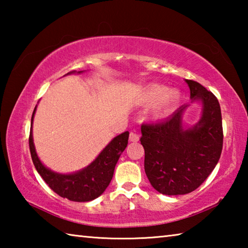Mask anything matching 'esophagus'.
Instances as JSON below:
<instances>
[{
	"label": "esophagus",
	"instance_id": "obj_1",
	"mask_svg": "<svg viewBox=\"0 0 248 248\" xmlns=\"http://www.w3.org/2000/svg\"><path fill=\"white\" fill-rule=\"evenodd\" d=\"M129 141L130 142H138V141H139V136H138L136 132H130Z\"/></svg>",
	"mask_w": 248,
	"mask_h": 248
}]
</instances>
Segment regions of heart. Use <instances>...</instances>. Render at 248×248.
<instances>
[{
    "label": "heart",
    "mask_w": 248,
    "mask_h": 248,
    "mask_svg": "<svg viewBox=\"0 0 248 248\" xmlns=\"http://www.w3.org/2000/svg\"><path fill=\"white\" fill-rule=\"evenodd\" d=\"M180 100V93L178 91H170L166 86L153 85L149 87L142 96V102L145 105H155L152 110V116L155 118H161L170 115L177 107Z\"/></svg>",
    "instance_id": "1"
}]
</instances>
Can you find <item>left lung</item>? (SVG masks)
<instances>
[{
    "instance_id": "left-lung-1",
    "label": "left lung",
    "mask_w": 248,
    "mask_h": 248,
    "mask_svg": "<svg viewBox=\"0 0 248 248\" xmlns=\"http://www.w3.org/2000/svg\"><path fill=\"white\" fill-rule=\"evenodd\" d=\"M191 102L202 104V115L194 127L184 128L183 112L177 109L166 120L141 125L144 170L155 190L163 195H185L197 189L221 156L223 129L217 98L198 82L186 79Z\"/></svg>"
}]
</instances>
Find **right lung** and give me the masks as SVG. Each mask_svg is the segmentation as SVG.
<instances>
[{
    "label": "right lung",
    "instance_id": "right-lung-1",
    "mask_svg": "<svg viewBox=\"0 0 248 248\" xmlns=\"http://www.w3.org/2000/svg\"><path fill=\"white\" fill-rule=\"evenodd\" d=\"M72 71L68 74L74 73ZM78 73H82L79 71ZM36 107L33 109L31 116V125L33 115H35ZM129 139V132L125 131L114 138L109 144L99 153L91 164L81 170L73 174H59L52 171L46 167L36 153L35 145H33L32 133L31 129L29 134V150H31V159L38 174L43 177L46 184L51 189L71 201L78 202H86V201L94 200L106 190L109 183L114 175L115 166L118 162L121 153L127 148Z\"/></svg>",
    "mask_w": 248,
    "mask_h": 248
}]
</instances>
